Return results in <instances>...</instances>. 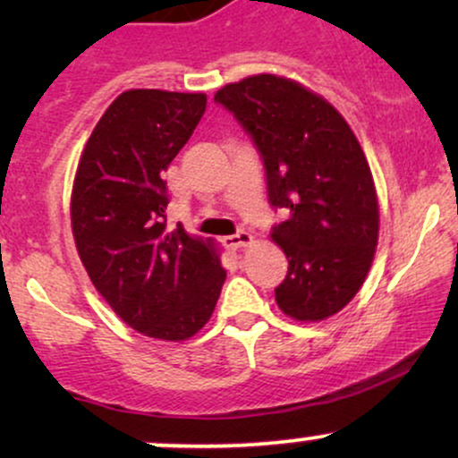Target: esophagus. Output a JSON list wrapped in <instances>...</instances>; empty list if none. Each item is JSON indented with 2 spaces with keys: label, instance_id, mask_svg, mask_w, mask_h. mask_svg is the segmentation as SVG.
Returning a JSON list of instances; mask_svg holds the SVG:
<instances>
[{
  "label": "esophagus",
  "instance_id": "1",
  "mask_svg": "<svg viewBox=\"0 0 458 458\" xmlns=\"http://www.w3.org/2000/svg\"><path fill=\"white\" fill-rule=\"evenodd\" d=\"M224 243H225V247H228V250L236 251V250H243V247L254 243V236H251L250 233H245V230H241V233H236L233 236H225Z\"/></svg>",
  "mask_w": 458,
  "mask_h": 458
}]
</instances>
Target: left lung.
I'll use <instances>...</instances> for the list:
<instances>
[{"mask_svg":"<svg viewBox=\"0 0 458 458\" xmlns=\"http://www.w3.org/2000/svg\"><path fill=\"white\" fill-rule=\"evenodd\" d=\"M215 101L251 135L269 202L288 213L271 233L288 259L277 306L301 323L334 317L361 288L379 241V199L360 141L334 105L288 77H245Z\"/></svg>","mask_w":458,"mask_h":458,"instance_id":"obj_1","label":"left lung"}]
</instances>
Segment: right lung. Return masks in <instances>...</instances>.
I'll use <instances>...</instances> for the list:
<instances>
[{
  "label": "right lung",
  "mask_w": 458,
  "mask_h": 458,
  "mask_svg": "<svg viewBox=\"0 0 458 458\" xmlns=\"http://www.w3.org/2000/svg\"><path fill=\"white\" fill-rule=\"evenodd\" d=\"M207 94L127 90L105 109L71 193L77 254L109 308L148 338L181 343L211 318L225 269L213 239L165 228L163 172Z\"/></svg>",
  "instance_id": "add662e5"
}]
</instances>
